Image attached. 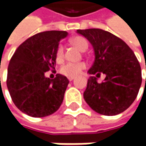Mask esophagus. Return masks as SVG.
Segmentation results:
<instances>
[{"instance_id": "1", "label": "esophagus", "mask_w": 146, "mask_h": 146, "mask_svg": "<svg viewBox=\"0 0 146 146\" xmlns=\"http://www.w3.org/2000/svg\"><path fill=\"white\" fill-rule=\"evenodd\" d=\"M74 79H75V77H74V76H69V77H68V80H69V81H72Z\"/></svg>"}]
</instances>
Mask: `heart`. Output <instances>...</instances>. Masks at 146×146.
Wrapping results in <instances>:
<instances>
[{"instance_id": "obj_1", "label": "heart", "mask_w": 146, "mask_h": 146, "mask_svg": "<svg viewBox=\"0 0 146 146\" xmlns=\"http://www.w3.org/2000/svg\"><path fill=\"white\" fill-rule=\"evenodd\" d=\"M70 43L76 46L80 51H84L87 49V40L81 36H77L70 40ZM56 58L58 61H61L63 58V47L62 45H59L57 49ZM86 67V64L84 62H67L61 67V73L66 76H76L80 75L81 71Z\"/></svg>"}]
</instances>
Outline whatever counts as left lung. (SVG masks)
Instances as JSON below:
<instances>
[{
	"label": "left lung",
	"instance_id": "obj_1",
	"mask_svg": "<svg viewBox=\"0 0 146 146\" xmlns=\"http://www.w3.org/2000/svg\"><path fill=\"white\" fill-rule=\"evenodd\" d=\"M93 46L95 60L88 73L106 75L98 83L95 76L88 80L84 98L101 115H116L127 110L137 96L141 85V69L137 57L123 40L98 28L77 30ZM146 68V66H145Z\"/></svg>",
	"mask_w": 146,
	"mask_h": 146
}]
</instances>
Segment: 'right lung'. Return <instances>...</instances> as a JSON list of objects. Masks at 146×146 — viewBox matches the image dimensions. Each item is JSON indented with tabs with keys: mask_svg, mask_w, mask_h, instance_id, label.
<instances>
[{
	"mask_svg": "<svg viewBox=\"0 0 146 146\" xmlns=\"http://www.w3.org/2000/svg\"><path fill=\"white\" fill-rule=\"evenodd\" d=\"M68 35L64 31L36 34L20 44L11 58L7 71V88L17 108L26 115L41 118L53 114L62 103L69 80L57 74L45 77L55 69L59 42Z\"/></svg>",
	"mask_w": 146,
	"mask_h": 146,
	"instance_id": "add662e5",
	"label": "right lung"
}]
</instances>
